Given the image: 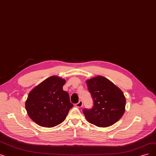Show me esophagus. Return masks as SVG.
I'll use <instances>...</instances> for the list:
<instances>
[{
	"label": "esophagus",
	"mask_w": 156,
	"mask_h": 156,
	"mask_svg": "<svg viewBox=\"0 0 156 156\" xmlns=\"http://www.w3.org/2000/svg\"><path fill=\"white\" fill-rule=\"evenodd\" d=\"M82 106H83V101L82 100H80L79 102L76 104V106L78 107V108L82 107Z\"/></svg>",
	"instance_id": "obj_1"
}]
</instances>
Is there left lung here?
<instances>
[{"mask_svg":"<svg viewBox=\"0 0 156 156\" xmlns=\"http://www.w3.org/2000/svg\"><path fill=\"white\" fill-rule=\"evenodd\" d=\"M87 85L94 102L92 108L83 110L87 121L101 127L117 122L125 112L126 98L122 91L102 76L88 80Z\"/></svg>","mask_w":156,"mask_h":156,"instance_id":"8db88e82","label":"left lung"}]
</instances>
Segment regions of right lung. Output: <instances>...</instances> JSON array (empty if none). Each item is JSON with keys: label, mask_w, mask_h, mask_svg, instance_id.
<instances>
[{"label": "right lung", "mask_w": 156, "mask_h": 156, "mask_svg": "<svg viewBox=\"0 0 156 156\" xmlns=\"http://www.w3.org/2000/svg\"><path fill=\"white\" fill-rule=\"evenodd\" d=\"M65 83L64 79L52 76L30 92L25 108L29 116L37 124L52 127L65 120L73 106L69 94L63 90Z\"/></svg>", "instance_id": "right-lung-1"}]
</instances>
